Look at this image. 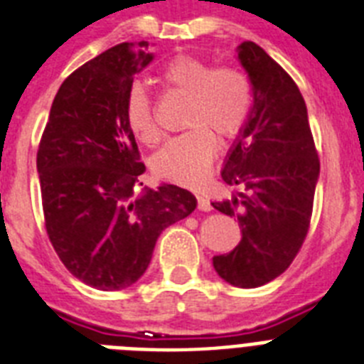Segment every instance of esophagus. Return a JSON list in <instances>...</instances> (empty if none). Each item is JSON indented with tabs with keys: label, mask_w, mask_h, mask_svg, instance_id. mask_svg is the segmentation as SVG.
Instances as JSON below:
<instances>
[{
	"label": "esophagus",
	"mask_w": 364,
	"mask_h": 364,
	"mask_svg": "<svg viewBox=\"0 0 364 364\" xmlns=\"http://www.w3.org/2000/svg\"><path fill=\"white\" fill-rule=\"evenodd\" d=\"M198 198V209L200 211H211V203H209V200L205 196H202V194H196Z\"/></svg>",
	"instance_id": "esophagus-1"
}]
</instances>
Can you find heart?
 I'll return each mask as SVG.
<instances>
[{
  "instance_id": "b5f03b06",
  "label": "heart",
  "mask_w": 364,
  "mask_h": 364,
  "mask_svg": "<svg viewBox=\"0 0 364 364\" xmlns=\"http://www.w3.org/2000/svg\"><path fill=\"white\" fill-rule=\"evenodd\" d=\"M162 82L188 97L187 132L168 140L153 156L156 177L179 185H198L208 176L218 153V138H235L254 110V85L243 70L218 67L191 55H177L162 69ZM127 123L144 144L161 138L151 100L144 85L134 84L127 95Z\"/></svg>"
}]
</instances>
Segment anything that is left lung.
Listing matches in <instances>:
<instances>
[{"mask_svg":"<svg viewBox=\"0 0 364 364\" xmlns=\"http://www.w3.org/2000/svg\"><path fill=\"white\" fill-rule=\"evenodd\" d=\"M237 61L254 85V110L220 176L245 192L211 205L237 217L243 237L213 267L228 284L258 288L284 273L305 241L320 161L305 99L288 73L252 41L239 44Z\"/></svg>","mask_w":364,"mask_h":364,"instance_id":"left-lung-1","label":"left lung"}]
</instances>
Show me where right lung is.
Wrapping results in <instances>:
<instances>
[{
	"instance_id": "1",
	"label": "right lung",
	"mask_w": 364,
	"mask_h": 364,
	"mask_svg": "<svg viewBox=\"0 0 364 364\" xmlns=\"http://www.w3.org/2000/svg\"><path fill=\"white\" fill-rule=\"evenodd\" d=\"M153 58L147 41L121 43L76 69L52 102L37 151L50 241L70 274L105 291L134 284L162 230L198 203L168 183L134 191L146 166L125 105Z\"/></svg>"
}]
</instances>
